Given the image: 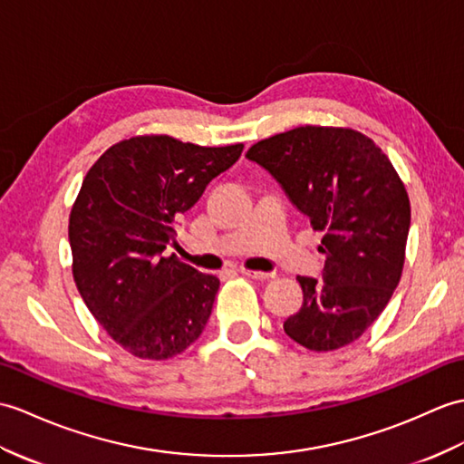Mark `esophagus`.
<instances>
[{"mask_svg": "<svg viewBox=\"0 0 464 464\" xmlns=\"http://www.w3.org/2000/svg\"><path fill=\"white\" fill-rule=\"evenodd\" d=\"M245 276H251L256 278V281H266V278H273V273H261V271H249V268H243L241 271Z\"/></svg>", "mask_w": 464, "mask_h": 464, "instance_id": "obj_1", "label": "esophagus"}]
</instances>
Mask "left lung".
Returning <instances> with one entry per match:
<instances>
[{
    "instance_id": "left-lung-1",
    "label": "left lung",
    "mask_w": 464,
    "mask_h": 464,
    "mask_svg": "<svg viewBox=\"0 0 464 464\" xmlns=\"http://www.w3.org/2000/svg\"><path fill=\"white\" fill-rule=\"evenodd\" d=\"M290 201L324 233V281L298 276L303 306L285 332L312 352L348 346L390 303L405 263L411 206L372 138L342 126H298L249 148Z\"/></svg>"
}]
</instances>
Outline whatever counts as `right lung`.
<instances>
[{"instance_id":"1","label":"right lung","mask_w":464,"mask_h":464,"mask_svg":"<svg viewBox=\"0 0 464 464\" xmlns=\"http://www.w3.org/2000/svg\"><path fill=\"white\" fill-rule=\"evenodd\" d=\"M241 152L144 134L111 146L84 176L69 218L72 278L96 322L136 358H174L206 328L219 278L164 251L179 215Z\"/></svg>"}]
</instances>
